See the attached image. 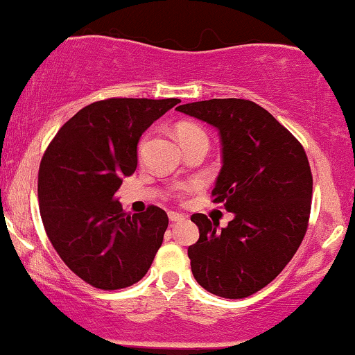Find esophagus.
<instances>
[{
	"label": "esophagus",
	"instance_id": "34e87169",
	"mask_svg": "<svg viewBox=\"0 0 355 355\" xmlns=\"http://www.w3.org/2000/svg\"><path fill=\"white\" fill-rule=\"evenodd\" d=\"M168 218L172 223H178V221H183L187 218L185 215H182V213H177V211H170L168 213Z\"/></svg>",
	"mask_w": 355,
	"mask_h": 355
}]
</instances>
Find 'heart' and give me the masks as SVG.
Returning <instances> with one entry per match:
<instances>
[{
  "label": "heart",
  "instance_id": "b5f03b06",
  "mask_svg": "<svg viewBox=\"0 0 355 355\" xmlns=\"http://www.w3.org/2000/svg\"><path fill=\"white\" fill-rule=\"evenodd\" d=\"M175 134H177L178 140H180L182 144L187 142V140L196 139V137H207V135H205V132L200 129V127L193 125V123H182V125L177 127ZM144 147H145V139L139 145V152H142ZM190 189H191V187H183L182 190H190Z\"/></svg>",
  "mask_w": 355,
  "mask_h": 355
}]
</instances>
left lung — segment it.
<instances>
[{"instance_id": "left-lung-1", "label": "left lung", "mask_w": 355, "mask_h": 355, "mask_svg": "<svg viewBox=\"0 0 355 355\" xmlns=\"http://www.w3.org/2000/svg\"><path fill=\"white\" fill-rule=\"evenodd\" d=\"M218 130L220 175L213 203L233 220L226 228L191 215L200 238L189 248L196 283L226 300L254 294L291 261L307 230L313 175L302 145L261 105L210 99L177 107Z\"/></svg>"}]
</instances>
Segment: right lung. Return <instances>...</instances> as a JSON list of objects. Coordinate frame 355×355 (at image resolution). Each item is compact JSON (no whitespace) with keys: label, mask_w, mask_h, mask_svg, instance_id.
<instances>
[{"label":"right lung","mask_w":355,"mask_h":355,"mask_svg":"<svg viewBox=\"0 0 355 355\" xmlns=\"http://www.w3.org/2000/svg\"><path fill=\"white\" fill-rule=\"evenodd\" d=\"M180 99H107L80 109L41 160L42 225L67 268L94 288L122 289L147 275L168 216L159 207L129 215L115 198L137 168L140 137Z\"/></svg>","instance_id":"obj_1"}]
</instances>
